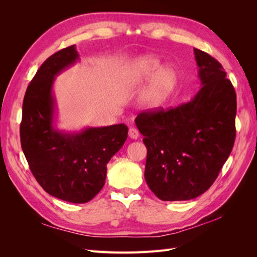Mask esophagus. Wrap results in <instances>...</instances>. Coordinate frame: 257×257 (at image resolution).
Wrapping results in <instances>:
<instances>
[{"label":"esophagus","mask_w":257,"mask_h":257,"mask_svg":"<svg viewBox=\"0 0 257 257\" xmlns=\"http://www.w3.org/2000/svg\"><path fill=\"white\" fill-rule=\"evenodd\" d=\"M128 136L132 138V139H137L139 137V132L135 128V127H131L128 130Z\"/></svg>","instance_id":"34e87169"}]
</instances>
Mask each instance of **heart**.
<instances>
[{
	"mask_svg": "<svg viewBox=\"0 0 257 257\" xmlns=\"http://www.w3.org/2000/svg\"><path fill=\"white\" fill-rule=\"evenodd\" d=\"M161 67V61L153 54H148L137 61L127 73L132 83H142ZM178 83V74L172 66H166L155 74L150 83L141 94V104L147 110L155 111L165 105Z\"/></svg>",
	"mask_w": 257,
	"mask_h": 257,
	"instance_id": "b5f03b06",
	"label": "heart"
}]
</instances>
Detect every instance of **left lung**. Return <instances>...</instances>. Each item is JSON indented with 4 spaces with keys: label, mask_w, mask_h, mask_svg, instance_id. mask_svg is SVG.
<instances>
[{
    "label": "left lung",
    "mask_w": 257,
    "mask_h": 257,
    "mask_svg": "<svg viewBox=\"0 0 257 257\" xmlns=\"http://www.w3.org/2000/svg\"><path fill=\"white\" fill-rule=\"evenodd\" d=\"M194 54L201 87L190 102L135 119L147 148L146 182L165 201L205 193L235 143V89L214 58L196 48Z\"/></svg>",
    "instance_id": "8db88e82"
}]
</instances>
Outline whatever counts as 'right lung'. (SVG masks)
<instances>
[{"label": "right lung", "instance_id": "right-lung-1", "mask_svg": "<svg viewBox=\"0 0 257 257\" xmlns=\"http://www.w3.org/2000/svg\"><path fill=\"white\" fill-rule=\"evenodd\" d=\"M76 46L46 60L29 84L22 105L21 147L31 172L51 196L88 203L102 190L107 164L127 138L125 124L66 132L57 127L56 77L79 61Z\"/></svg>", "mask_w": 257, "mask_h": 257}]
</instances>
